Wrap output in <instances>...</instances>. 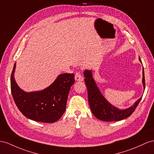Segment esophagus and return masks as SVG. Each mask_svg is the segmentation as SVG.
<instances>
[{
    "label": "esophagus",
    "instance_id": "34e87169",
    "mask_svg": "<svg viewBox=\"0 0 154 154\" xmlns=\"http://www.w3.org/2000/svg\"><path fill=\"white\" fill-rule=\"evenodd\" d=\"M75 79L77 81H82L84 80V78L82 77L81 74L79 72H77L75 75Z\"/></svg>",
    "mask_w": 154,
    "mask_h": 154
}]
</instances>
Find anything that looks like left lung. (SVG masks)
<instances>
[{"mask_svg": "<svg viewBox=\"0 0 154 154\" xmlns=\"http://www.w3.org/2000/svg\"><path fill=\"white\" fill-rule=\"evenodd\" d=\"M139 60L141 62L140 57ZM143 75V83L144 88L145 89L144 68ZM84 76L85 77V85L87 88L88 99L90 109H91L93 115L99 120L106 122L120 121L124 120L132 115L142 99L141 97L135 102V104L127 109H118L110 104L102 96L99 89L97 87L95 81L92 78L91 71L85 70Z\"/></svg>", "mask_w": 154, "mask_h": 154, "instance_id": "1", "label": "left lung"}]
</instances>
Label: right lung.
<instances>
[{
	"instance_id": "add662e5",
	"label": "right lung",
	"mask_w": 154,
	"mask_h": 154,
	"mask_svg": "<svg viewBox=\"0 0 154 154\" xmlns=\"http://www.w3.org/2000/svg\"><path fill=\"white\" fill-rule=\"evenodd\" d=\"M15 64L11 75V92L15 103L23 115L34 121L53 123L66 111L71 86L75 82L73 73L60 74L49 87L39 92H25L14 77Z\"/></svg>"
}]
</instances>
